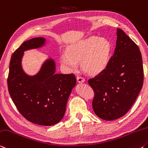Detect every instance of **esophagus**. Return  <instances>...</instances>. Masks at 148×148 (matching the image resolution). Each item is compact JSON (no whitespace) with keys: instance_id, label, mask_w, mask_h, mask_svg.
<instances>
[{"instance_id":"1","label":"esophagus","mask_w":148,"mask_h":148,"mask_svg":"<svg viewBox=\"0 0 148 148\" xmlns=\"http://www.w3.org/2000/svg\"><path fill=\"white\" fill-rule=\"evenodd\" d=\"M77 82H78V83H84V82L85 81V79H84L83 77H81V76H77Z\"/></svg>"}]
</instances>
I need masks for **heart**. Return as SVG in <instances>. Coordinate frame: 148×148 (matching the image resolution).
<instances>
[{"label": "heart", "instance_id": "heart-1", "mask_svg": "<svg viewBox=\"0 0 148 148\" xmlns=\"http://www.w3.org/2000/svg\"><path fill=\"white\" fill-rule=\"evenodd\" d=\"M110 53L111 45L107 39L92 36L70 46L67 52L61 54L60 60L68 71L75 70L81 60L83 69L92 74H98L107 68Z\"/></svg>", "mask_w": 148, "mask_h": 148}]
</instances>
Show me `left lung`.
<instances>
[{
    "mask_svg": "<svg viewBox=\"0 0 148 148\" xmlns=\"http://www.w3.org/2000/svg\"><path fill=\"white\" fill-rule=\"evenodd\" d=\"M143 82L144 69L139 48L117 28L115 52L107 68L88 80L95 94L92 101L95 114L106 121L123 117L134 103Z\"/></svg>",
    "mask_w": 148,
    "mask_h": 148,
    "instance_id": "8db88e82",
    "label": "left lung"
}]
</instances>
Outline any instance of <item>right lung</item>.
Wrapping results in <instances>:
<instances>
[{
  "mask_svg": "<svg viewBox=\"0 0 148 148\" xmlns=\"http://www.w3.org/2000/svg\"><path fill=\"white\" fill-rule=\"evenodd\" d=\"M46 41L43 37L31 38L13 53L7 83L12 100L27 120L37 125L52 126L64 117L76 79L73 73H56V62L50 57L37 74L29 75L24 71V52L45 47Z\"/></svg>",
  "mask_w": 148,
  "mask_h": 148,
  "instance_id": "add662e5",
  "label": "right lung"
}]
</instances>
